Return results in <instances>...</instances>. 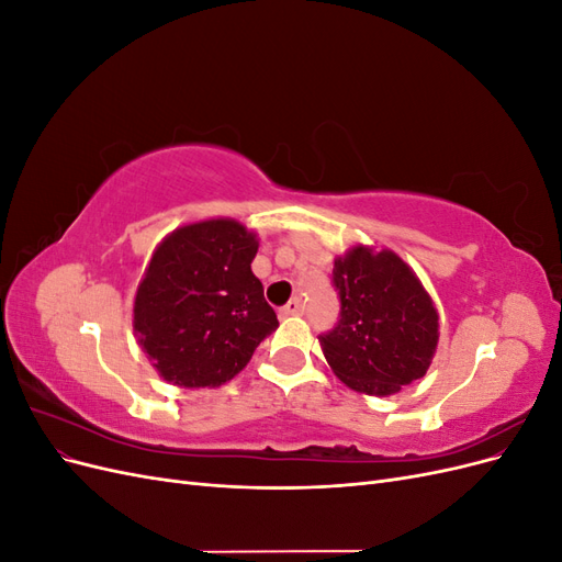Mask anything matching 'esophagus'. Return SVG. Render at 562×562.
I'll use <instances>...</instances> for the list:
<instances>
[{
    "label": "esophagus",
    "mask_w": 562,
    "mask_h": 562,
    "mask_svg": "<svg viewBox=\"0 0 562 562\" xmlns=\"http://www.w3.org/2000/svg\"><path fill=\"white\" fill-rule=\"evenodd\" d=\"M297 314H304V304L300 297H293L291 302L285 304V307L281 310V316H297Z\"/></svg>",
    "instance_id": "obj_1"
}]
</instances>
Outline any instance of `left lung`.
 I'll return each mask as SVG.
<instances>
[{
  "label": "left lung",
  "mask_w": 562,
  "mask_h": 562,
  "mask_svg": "<svg viewBox=\"0 0 562 562\" xmlns=\"http://www.w3.org/2000/svg\"><path fill=\"white\" fill-rule=\"evenodd\" d=\"M337 323L321 349L335 375L370 396H391L427 372L438 345V314L396 252L356 246L335 260Z\"/></svg>",
  "instance_id": "1"
}]
</instances>
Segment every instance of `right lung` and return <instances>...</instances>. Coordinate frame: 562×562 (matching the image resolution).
<instances>
[{"mask_svg":"<svg viewBox=\"0 0 562 562\" xmlns=\"http://www.w3.org/2000/svg\"><path fill=\"white\" fill-rule=\"evenodd\" d=\"M255 252L258 241L244 225L206 220L176 229L151 255L133 328L164 380L220 386L279 326L250 271Z\"/></svg>","mask_w":562,"mask_h":562,"instance_id":"obj_1","label":"right lung"}]
</instances>
